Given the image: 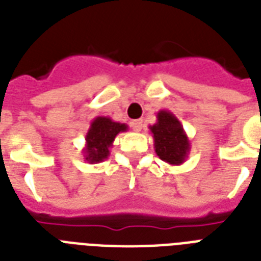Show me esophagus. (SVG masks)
<instances>
[{"label": "esophagus", "instance_id": "1", "mask_svg": "<svg viewBox=\"0 0 261 261\" xmlns=\"http://www.w3.org/2000/svg\"><path fill=\"white\" fill-rule=\"evenodd\" d=\"M131 127H133V130L138 133V131L142 130V120H141V119L133 120V122H131Z\"/></svg>", "mask_w": 261, "mask_h": 261}]
</instances>
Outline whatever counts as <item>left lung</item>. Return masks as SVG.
<instances>
[{
  "label": "left lung",
  "instance_id": "8db88e82",
  "mask_svg": "<svg viewBox=\"0 0 261 261\" xmlns=\"http://www.w3.org/2000/svg\"><path fill=\"white\" fill-rule=\"evenodd\" d=\"M154 139L155 154L169 165H181L190 154L191 145L181 123L172 112H157V122L149 126Z\"/></svg>",
  "mask_w": 261,
  "mask_h": 261
}]
</instances>
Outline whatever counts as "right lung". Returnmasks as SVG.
Returning <instances> with one entry per match:
<instances>
[{"mask_svg":"<svg viewBox=\"0 0 261 261\" xmlns=\"http://www.w3.org/2000/svg\"><path fill=\"white\" fill-rule=\"evenodd\" d=\"M128 126L124 123L114 122L108 116H97L90 122L85 137V147L83 149L85 161L89 164L102 163L108 159L116 135L126 133Z\"/></svg>","mask_w":261,"mask_h":261,"instance_id":"add662e5","label":"right lung"}]
</instances>
